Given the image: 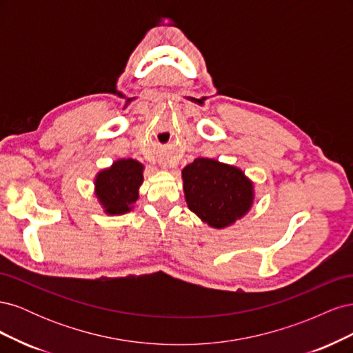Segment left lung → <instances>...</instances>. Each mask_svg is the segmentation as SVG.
Returning <instances> with one entry per match:
<instances>
[{"label": "left lung", "instance_id": "left-lung-1", "mask_svg": "<svg viewBox=\"0 0 353 353\" xmlns=\"http://www.w3.org/2000/svg\"><path fill=\"white\" fill-rule=\"evenodd\" d=\"M184 193L191 212L213 228L228 227L249 212L253 185L239 168L213 159H196L183 169Z\"/></svg>", "mask_w": 353, "mask_h": 353}]
</instances>
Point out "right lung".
Returning a JSON list of instances; mask_svg holds the SVG:
<instances>
[{
    "mask_svg": "<svg viewBox=\"0 0 353 353\" xmlns=\"http://www.w3.org/2000/svg\"><path fill=\"white\" fill-rule=\"evenodd\" d=\"M143 165L134 159L117 160L112 168L104 169L95 178V196L105 213L121 215L131 210L138 199V188L143 183Z\"/></svg>",
    "mask_w": 353,
    "mask_h": 353,
    "instance_id": "add662e5",
    "label": "right lung"
}]
</instances>
